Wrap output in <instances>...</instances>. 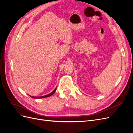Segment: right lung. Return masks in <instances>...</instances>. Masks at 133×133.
<instances>
[{
    "label": "right lung",
    "mask_w": 133,
    "mask_h": 133,
    "mask_svg": "<svg viewBox=\"0 0 133 133\" xmlns=\"http://www.w3.org/2000/svg\"><path fill=\"white\" fill-rule=\"evenodd\" d=\"M56 89H57V88H55V89L54 90V91H53V92H51L50 94H48V95H44V96H31V98H35V99H41V98L48 97V96H50L53 95V94L54 93V92H55V91H56Z\"/></svg>",
    "instance_id": "add662e5"
}]
</instances>
